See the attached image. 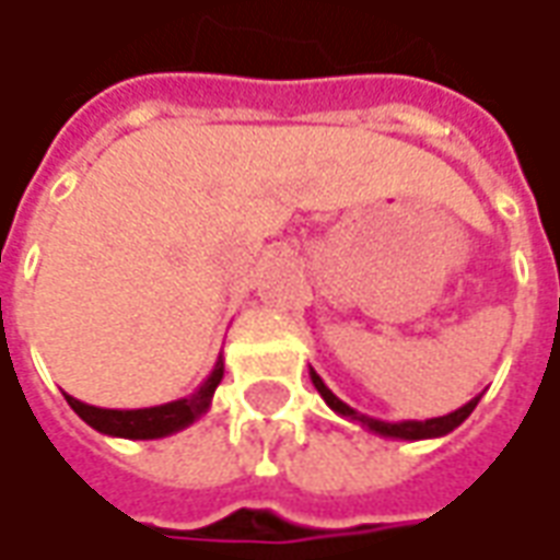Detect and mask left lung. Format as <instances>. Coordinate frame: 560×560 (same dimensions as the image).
<instances>
[{"label": "left lung", "mask_w": 560, "mask_h": 560, "mask_svg": "<svg viewBox=\"0 0 560 560\" xmlns=\"http://www.w3.org/2000/svg\"><path fill=\"white\" fill-rule=\"evenodd\" d=\"M312 383H314V389L320 393V398L334 408L339 418L355 420V423L368 427V430L376 433V436H386V440H436V436H445V433H452L455 427H462L464 420L470 418V411L477 408V401H480V396L470 398V401L462 405L458 411L442 415V418H430V420H376V418H368V415H361V411H355V408H349L342 398H336L334 389L317 376L314 368H312Z\"/></svg>", "instance_id": "8db88e82"}]
</instances>
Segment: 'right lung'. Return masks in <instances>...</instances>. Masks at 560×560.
<instances>
[{"label": "right lung", "mask_w": 560, "mask_h": 560, "mask_svg": "<svg viewBox=\"0 0 560 560\" xmlns=\"http://www.w3.org/2000/svg\"><path fill=\"white\" fill-rule=\"evenodd\" d=\"M224 380V358H218L214 371L205 376V383L192 393V396L177 398V401H164V405H152V408H130V411H118V408H96L86 405L80 398L68 396V405L77 411V418L86 420L93 430L105 433V436H120V440H162L177 430H186L189 423L202 418L211 408V398L218 383Z\"/></svg>", "instance_id": "add662e5"}]
</instances>
